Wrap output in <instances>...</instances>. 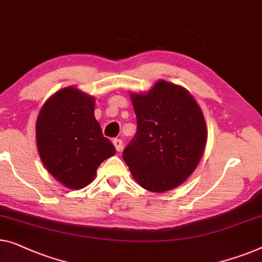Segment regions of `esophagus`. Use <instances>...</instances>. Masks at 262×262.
Returning <instances> with one entry per match:
<instances>
[{"mask_svg":"<svg viewBox=\"0 0 262 262\" xmlns=\"http://www.w3.org/2000/svg\"><path fill=\"white\" fill-rule=\"evenodd\" d=\"M113 145H115L117 151H120L123 149V140L118 139V138H115V139H113Z\"/></svg>","mask_w":262,"mask_h":262,"instance_id":"esophagus-1","label":"esophagus"}]
</instances>
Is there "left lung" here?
Wrapping results in <instances>:
<instances>
[{
    "label": "left lung",
    "instance_id": "obj_1",
    "mask_svg": "<svg viewBox=\"0 0 262 262\" xmlns=\"http://www.w3.org/2000/svg\"><path fill=\"white\" fill-rule=\"evenodd\" d=\"M137 132L123 151L132 176L146 190L183 183L202 157L207 126L187 90L159 80L146 94H131Z\"/></svg>",
    "mask_w": 262,
    "mask_h": 262
}]
</instances>
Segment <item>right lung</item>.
I'll return each instance as SVG.
<instances>
[{
    "mask_svg": "<svg viewBox=\"0 0 262 262\" xmlns=\"http://www.w3.org/2000/svg\"><path fill=\"white\" fill-rule=\"evenodd\" d=\"M37 150L43 165L71 189L86 187L116 149L94 118V99L67 87L45 103L36 122Z\"/></svg>",
    "mask_w": 262,
    "mask_h": 262,
    "instance_id": "right-lung-1",
    "label": "right lung"
}]
</instances>
